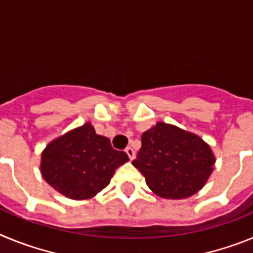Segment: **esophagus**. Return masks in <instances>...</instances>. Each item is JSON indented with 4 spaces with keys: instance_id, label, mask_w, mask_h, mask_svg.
<instances>
[{
    "instance_id": "esophagus-1",
    "label": "esophagus",
    "mask_w": 253,
    "mask_h": 253,
    "mask_svg": "<svg viewBox=\"0 0 253 253\" xmlns=\"http://www.w3.org/2000/svg\"><path fill=\"white\" fill-rule=\"evenodd\" d=\"M125 152H126V154H128V157L130 161H133L134 158H135V152H134V149L131 148V147H128V148L125 149Z\"/></svg>"
}]
</instances>
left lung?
I'll return each mask as SVG.
<instances>
[{"mask_svg": "<svg viewBox=\"0 0 253 253\" xmlns=\"http://www.w3.org/2000/svg\"><path fill=\"white\" fill-rule=\"evenodd\" d=\"M131 163L156 195L185 199L203 189L215 157L199 135L158 122L142 134V148Z\"/></svg>", "mask_w": 253, "mask_h": 253, "instance_id": "1", "label": "left lung"}]
</instances>
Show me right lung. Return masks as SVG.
Listing matches in <instances>:
<instances>
[{
  "label": "right lung",
  "mask_w": 253,
  "mask_h": 253,
  "mask_svg": "<svg viewBox=\"0 0 253 253\" xmlns=\"http://www.w3.org/2000/svg\"><path fill=\"white\" fill-rule=\"evenodd\" d=\"M128 154L111 147L109 138L96 134L91 123L69 130L46 146L40 171L44 180L62 195L86 200L109 185Z\"/></svg>",
  "instance_id": "obj_1"
}]
</instances>
